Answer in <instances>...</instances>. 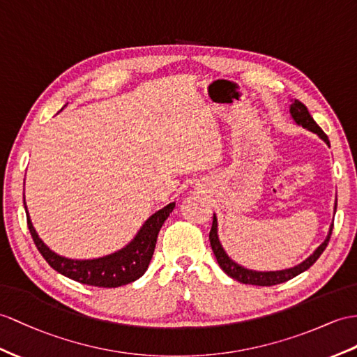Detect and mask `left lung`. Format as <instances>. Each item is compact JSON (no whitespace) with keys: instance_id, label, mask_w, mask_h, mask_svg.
Returning a JSON list of instances; mask_svg holds the SVG:
<instances>
[{"instance_id":"obj_1","label":"left lung","mask_w":357,"mask_h":357,"mask_svg":"<svg viewBox=\"0 0 357 357\" xmlns=\"http://www.w3.org/2000/svg\"><path fill=\"white\" fill-rule=\"evenodd\" d=\"M289 112H291V115H292L295 123H297L301 127H304V128L310 130V132L317 133L327 145H330L327 135L315 123L314 118L310 116L307 107L304 106L301 101L294 100L292 104H291ZM335 211H336V203H335ZM332 230H333V224L330 225V230H328L326 241L314 251V255H310L306 260H303L300 265L289 268V269H282V271H253V269H247L244 266L238 265L236 262H233V260L227 256V253L224 251L221 242L218 239V221H216L215 215H213V222H212L211 233H208V239H211V247L213 250V255H215L216 260H218L220 266L222 268V271L227 275H230L231 279L238 280L241 283H245V284L273 286V284H279V283H283V282H288V280L294 279L295 275L301 274L303 271H306V269H309L312 265H314L318 260V257L323 255V251L326 250L328 241H330V236H332Z\"/></svg>"}]
</instances>
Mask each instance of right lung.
I'll return each mask as SVG.
<instances>
[{"label": "right lung", "mask_w": 357, "mask_h": 357, "mask_svg": "<svg viewBox=\"0 0 357 357\" xmlns=\"http://www.w3.org/2000/svg\"><path fill=\"white\" fill-rule=\"evenodd\" d=\"M24 207L25 213H27L29 230L31 233L34 244H36L39 253L47 260L51 268L68 277V279L75 280L78 283L98 286V288H118V286L132 283L144 275L153 257L158 234L163 222L167 221L169 213L172 212V208L176 207V203H169L168 206L160 208V211L153 213L144 222L133 241L124 248H121L109 256L88 260L68 259L51 251L43 244L33 227L27 206H25V197Z\"/></svg>", "instance_id": "right-lung-1"}]
</instances>
